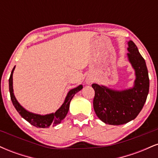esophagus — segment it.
Instances as JSON below:
<instances>
[{
	"label": "esophagus",
	"instance_id": "obj_1",
	"mask_svg": "<svg viewBox=\"0 0 158 158\" xmlns=\"http://www.w3.org/2000/svg\"><path fill=\"white\" fill-rule=\"evenodd\" d=\"M91 82H92V79H86V83H87V84L90 85Z\"/></svg>",
	"mask_w": 158,
	"mask_h": 158
}]
</instances>
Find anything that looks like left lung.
<instances>
[{
  "label": "left lung",
  "mask_w": 158,
  "mask_h": 158,
  "mask_svg": "<svg viewBox=\"0 0 158 158\" xmlns=\"http://www.w3.org/2000/svg\"><path fill=\"white\" fill-rule=\"evenodd\" d=\"M128 61L135 70L133 86L117 90L94 83V109L103 123L113 126L126 124L135 119L142 110L149 90V79L145 59L132 41H128Z\"/></svg>",
  "instance_id": "obj_1"
}]
</instances>
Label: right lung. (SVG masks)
<instances>
[{"instance_id": "right-lung-1", "label": "right lung", "mask_w": 158, "mask_h": 158, "mask_svg": "<svg viewBox=\"0 0 158 158\" xmlns=\"http://www.w3.org/2000/svg\"><path fill=\"white\" fill-rule=\"evenodd\" d=\"M15 66L14 67L11 73L10 79H9V87H10V93L11 100H12V104L17 111L19 112L20 115L23 117L25 120L29 122L32 126L37 127V128H48L50 126H54L56 125L59 124L61 121L63 120L66 117L67 114H68L69 108H70V102L71 99H73L76 94L78 93L79 91L83 88L82 85H79L77 88H74L73 89L70 90L67 94L66 97H65L64 102L60 106L55 113H50L45 114V115H41V114H35L32 112L29 111L27 109H25L23 107L21 106L17 100L14 94L13 90V72L15 70Z\"/></svg>"}]
</instances>
